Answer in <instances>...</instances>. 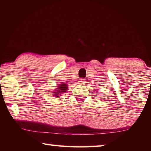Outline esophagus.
Instances as JSON below:
<instances>
[{
    "label": "esophagus",
    "instance_id": "esophagus-1",
    "mask_svg": "<svg viewBox=\"0 0 151 151\" xmlns=\"http://www.w3.org/2000/svg\"><path fill=\"white\" fill-rule=\"evenodd\" d=\"M84 83H85V81H84V79H81L78 81V84L83 85V84H84Z\"/></svg>",
    "mask_w": 151,
    "mask_h": 151
}]
</instances>
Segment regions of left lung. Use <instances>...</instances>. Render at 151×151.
Instances as JSON below:
<instances>
[{
  "label": "left lung",
  "instance_id": "8db88e82",
  "mask_svg": "<svg viewBox=\"0 0 151 151\" xmlns=\"http://www.w3.org/2000/svg\"><path fill=\"white\" fill-rule=\"evenodd\" d=\"M97 91H98V89H97Z\"/></svg>",
  "mask_w": 151,
  "mask_h": 151
}]
</instances>
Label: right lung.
<instances>
[{"mask_svg": "<svg viewBox=\"0 0 151 151\" xmlns=\"http://www.w3.org/2000/svg\"><path fill=\"white\" fill-rule=\"evenodd\" d=\"M69 87L66 83L62 82L61 84H58L57 86V88L53 91V95L54 97H59L60 96H62L63 93H65L68 90Z\"/></svg>", "mask_w": 151, "mask_h": 151, "instance_id": "obj_1", "label": "right lung"}]
</instances>
